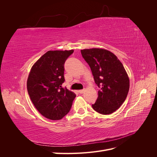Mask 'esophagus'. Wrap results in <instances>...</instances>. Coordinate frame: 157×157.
I'll list each match as a JSON object with an SVG mask.
<instances>
[{
    "label": "esophagus",
    "instance_id": "obj_1",
    "mask_svg": "<svg viewBox=\"0 0 157 157\" xmlns=\"http://www.w3.org/2000/svg\"><path fill=\"white\" fill-rule=\"evenodd\" d=\"M84 91H85L84 89H83V90H78V92H79L80 94H82V93L84 92Z\"/></svg>",
    "mask_w": 157,
    "mask_h": 157
}]
</instances>
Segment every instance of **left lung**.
I'll return each instance as SVG.
<instances>
[{
  "mask_svg": "<svg viewBox=\"0 0 157 157\" xmlns=\"http://www.w3.org/2000/svg\"><path fill=\"white\" fill-rule=\"evenodd\" d=\"M80 52L99 88L92 108L102 115L114 113L124 103L129 91V78L124 66L115 54L107 50L91 48Z\"/></svg>",
  "mask_w": 157,
  "mask_h": 157,
  "instance_id": "obj_1",
  "label": "left lung"
}]
</instances>
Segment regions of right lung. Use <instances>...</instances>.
Segmentation results:
<instances>
[{"label": "right lung", "mask_w": 157, "mask_h": 157, "mask_svg": "<svg viewBox=\"0 0 157 157\" xmlns=\"http://www.w3.org/2000/svg\"><path fill=\"white\" fill-rule=\"evenodd\" d=\"M74 50L48 51L33 65L27 82L31 100L42 115L60 120L69 112L76 94L61 85L64 64Z\"/></svg>", "instance_id": "add662e5"}]
</instances>
